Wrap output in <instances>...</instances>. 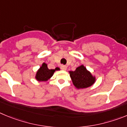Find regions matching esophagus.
<instances>
[{
  "instance_id": "obj_1",
  "label": "esophagus",
  "mask_w": 127,
  "mask_h": 127,
  "mask_svg": "<svg viewBox=\"0 0 127 127\" xmlns=\"http://www.w3.org/2000/svg\"><path fill=\"white\" fill-rule=\"evenodd\" d=\"M66 68H67V67H66V65H61V69H63V70H66Z\"/></svg>"
}]
</instances>
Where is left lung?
Here are the masks:
<instances>
[{"mask_svg": "<svg viewBox=\"0 0 127 127\" xmlns=\"http://www.w3.org/2000/svg\"><path fill=\"white\" fill-rule=\"evenodd\" d=\"M69 74L73 85L77 89L87 88L95 82V78L83 65L78 67L73 71H70Z\"/></svg>", "mask_w": 127, "mask_h": 127, "instance_id": "1", "label": "left lung"}]
</instances>
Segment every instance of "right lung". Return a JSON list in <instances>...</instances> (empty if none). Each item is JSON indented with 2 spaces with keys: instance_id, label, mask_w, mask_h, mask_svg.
I'll return each mask as SVG.
<instances>
[{
  "instance_id": "add662e5",
  "label": "right lung",
  "mask_w": 127,
  "mask_h": 127,
  "mask_svg": "<svg viewBox=\"0 0 127 127\" xmlns=\"http://www.w3.org/2000/svg\"><path fill=\"white\" fill-rule=\"evenodd\" d=\"M59 68H56L55 69H49L47 68V65L45 63L42 64V66L36 73V79L40 82H44L49 80L56 70H58Z\"/></svg>"
}]
</instances>
